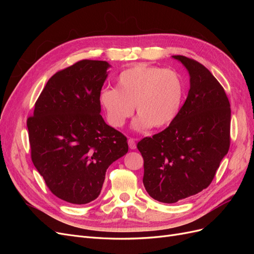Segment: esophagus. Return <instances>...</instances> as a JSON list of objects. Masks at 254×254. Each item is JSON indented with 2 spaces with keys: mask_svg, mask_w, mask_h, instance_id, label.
Returning a JSON list of instances; mask_svg holds the SVG:
<instances>
[{
  "mask_svg": "<svg viewBox=\"0 0 254 254\" xmlns=\"http://www.w3.org/2000/svg\"><path fill=\"white\" fill-rule=\"evenodd\" d=\"M128 145H129V148H130V149H135V148H136L135 140L132 139V137H130V139L128 140Z\"/></svg>",
  "mask_w": 254,
  "mask_h": 254,
  "instance_id": "34e87169",
  "label": "esophagus"
}]
</instances>
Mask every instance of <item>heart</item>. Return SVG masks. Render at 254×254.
<instances>
[{
  "label": "heart",
  "mask_w": 254,
  "mask_h": 254,
  "mask_svg": "<svg viewBox=\"0 0 254 254\" xmlns=\"http://www.w3.org/2000/svg\"><path fill=\"white\" fill-rule=\"evenodd\" d=\"M184 96L180 75L166 68L135 64L123 71L117 88L101 91L99 103L112 126L122 127L135 110L137 130L170 125L179 114Z\"/></svg>",
  "instance_id": "heart-1"
}]
</instances>
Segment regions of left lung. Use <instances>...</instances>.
Listing matches in <instances>:
<instances>
[{"label":"left lung","mask_w":254,"mask_h":254,"mask_svg":"<svg viewBox=\"0 0 254 254\" xmlns=\"http://www.w3.org/2000/svg\"><path fill=\"white\" fill-rule=\"evenodd\" d=\"M190 75L187 101L170 126L137 143L150 197L175 203L212 182L230 147L231 109L221 84L198 61L176 55Z\"/></svg>","instance_id":"1"}]
</instances>
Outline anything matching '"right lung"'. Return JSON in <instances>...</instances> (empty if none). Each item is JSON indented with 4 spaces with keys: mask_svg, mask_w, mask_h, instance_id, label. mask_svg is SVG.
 Masks as SVG:
<instances>
[{
    "mask_svg": "<svg viewBox=\"0 0 254 254\" xmlns=\"http://www.w3.org/2000/svg\"><path fill=\"white\" fill-rule=\"evenodd\" d=\"M110 66L81 60L57 72L27 120L33 163L52 193L68 203L96 199L108 167L128 151L127 137L101 115L99 94Z\"/></svg>",
    "mask_w": 254,
    "mask_h": 254,
    "instance_id": "add662e5",
    "label": "right lung"
}]
</instances>
